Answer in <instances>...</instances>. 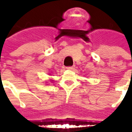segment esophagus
Masks as SVG:
<instances>
[{
    "label": "esophagus",
    "instance_id": "34e87169",
    "mask_svg": "<svg viewBox=\"0 0 132 132\" xmlns=\"http://www.w3.org/2000/svg\"><path fill=\"white\" fill-rule=\"evenodd\" d=\"M66 69H69V70H74V69H75V66H69V67H67Z\"/></svg>",
    "mask_w": 132,
    "mask_h": 132
}]
</instances>
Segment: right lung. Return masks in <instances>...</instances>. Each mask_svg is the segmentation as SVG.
Returning a JSON list of instances; mask_svg holds the SVG:
<instances>
[{"label":"right lung","instance_id":"right-lung-1","mask_svg":"<svg viewBox=\"0 0 132 132\" xmlns=\"http://www.w3.org/2000/svg\"><path fill=\"white\" fill-rule=\"evenodd\" d=\"M49 75H50V76H51V73H49ZM49 82L52 83V82H53V80H52V79H50V81H49Z\"/></svg>","mask_w":132,"mask_h":132}]
</instances>
